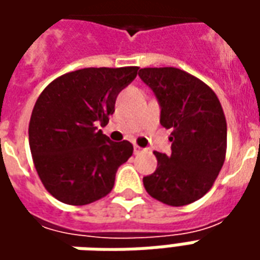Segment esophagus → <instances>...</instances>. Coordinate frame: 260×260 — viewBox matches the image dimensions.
<instances>
[{
    "instance_id": "1",
    "label": "esophagus",
    "mask_w": 260,
    "mask_h": 260,
    "mask_svg": "<svg viewBox=\"0 0 260 260\" xmlns=\"http://www.w3.org/2000/svg\"><path fill=\"white\" fill-rule=\"evenodd\" d=\"M143 152V149H142L141 146H138V145H135V146H134V153H135V154H139V153H142Z\"/></svg>"
}]
</instances>
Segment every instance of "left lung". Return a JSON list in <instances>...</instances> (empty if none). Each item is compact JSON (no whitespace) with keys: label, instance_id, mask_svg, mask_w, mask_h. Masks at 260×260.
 <instances>
[{"label":"left lung","instance_id":"obj_1","mask_svg":"<svg viewBox=\"0 0 260 260\" xmlns=\"http://www.w3.org/2000/svg\"><path fill=\"white\" fill-rule=\"evenodd\" d=\"M141 79L158 99L160 124L171 129V154L153 152L157 169L143 178L149 195L185 206L210 191L227 152V122L216 93L193 75L173 67L142 68Z\"/></svg>","mask_w":260,"mask_h":260}]
</instances>
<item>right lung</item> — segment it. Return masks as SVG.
Returning <instances> with one entry per match:
<instances>
[{
    "label": "right lung",
    "instance_id": "1",
    "mask_svg": "<svg viewBox=\"0 0 260 260\" xmlns=\"http://www.w3.org/2000/svg\"><path fill=\"white\" fill-rule=\"evenodd\" d=\"M138 69H78L54 79L36 100L29 122L31 157L44 188L59 202L83 206L113 189L134 146L111 142L97 125L108 124L118 93Z\"/></svg>",
    "mask_w": 260,
    "mask_h": 260
}]
</instances>
